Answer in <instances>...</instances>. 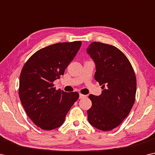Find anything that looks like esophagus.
<instances>
[{"instance_id":"1","label":"esophagus","mask_w":155,"mask_h":155,"mask_svg":"<svg viewBox=\"0 0 155 155\" xmlns=\"http://www.w3.org/2000/svg\"><path fill=\"white\" fill-rule=\"evenodd\" d=\"M87 97V96H85V95H83V94H80V97H79V98L80 99H82V98H84V97Z\"/></svg>"}]
</instances>
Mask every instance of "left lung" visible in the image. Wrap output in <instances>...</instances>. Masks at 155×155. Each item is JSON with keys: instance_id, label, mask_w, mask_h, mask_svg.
<instances>
[{"instance_id": "1", "label": "left lung", "mask_w": 155, "mask_h": 155, "mask_svg": "<svg viewBox=\"0 0 155 155\" xmlns=\"http://www.w3.org/2000/svg\"><path fill=\"white\" fill-rule=\"evenodd\" d=\"M96 64L95 80L102 86L99 96L90 94L92 106L88 120L102 131L114 129L127 117L134 105L137 79L129 59L117 48L92 42L87 50Z\"/></svg>"}]
</instances>
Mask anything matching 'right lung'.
<instances>
[{"instance_id":"right-lung-1","label":"right lung","mask_w":155,"mask_h":155,"mask_svg":"<svg viewBox=\"0 0 155 155\" xmlns=\"http://www.w3.org/2000/svg\"><path fill=\"white\" fill-rule=\"evenodd\" d=\"M82 45L80 41L58 43L43 48L28 59L21 70L18 95L25 111L41 129L63 124L79 98L78 92L56 90L53 82L63 75Z\"/></svg>"}]
</instances>
